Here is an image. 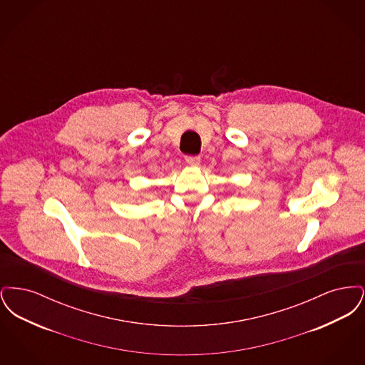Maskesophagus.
<instances>
[{
	"label": "esophagus",
	"instance_id": "obj_1",
	"mask_svg": "<svg viewBox=\"0 0 365 365\" xmlns=\"http://www.w3.org/2000/svg\"><path fill=\"white\" fill-rule=\"evenodd\" d=\"M185 160H186L187 164H190L192 167H197V165H200V163H201V157L200 156H186L185 157Z\"/></svg>",
	"mask_w": 365,
	"mask_h": 365
}]
</instances>
